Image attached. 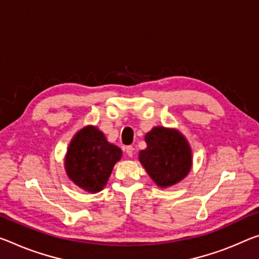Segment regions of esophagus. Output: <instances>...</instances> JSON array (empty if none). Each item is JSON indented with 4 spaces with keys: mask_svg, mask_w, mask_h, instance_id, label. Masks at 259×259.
<instances>
[{
    "mask_svg": "<svg viewBox=\"0 0 259 259\" xmlns=\"http://www.w3.org/2000/svg\"><path fill=\"white\" fill-rule=\"evenodd\" d=\"M125 152H126V155H128V157H133L134 147L133 146H126L125 147Z\"/></svg>",
    "mask_w": 259,
    "mask_h": 259,
    "instance_id": "34e87169",
    "label": "esophagus"
}]
</instances>
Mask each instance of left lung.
Instances as JSON below:
<instances>
[{"mask_svg":"<svg viewBox=\"0 0 259 259\" xmlns=\"http://www.w3.org/2000/svg\"><path fill=\"white\" fill-rule=\"evenodd\" d=\"M146 149L139 152V161L159 188L179 183L192 167V151L178 129L154 126L145 135Z\"/></svg>","mask_w":259,"mask_h":259,"instance_id":"8db88e82","label":"left lung"}]
</instances>
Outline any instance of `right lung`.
I'll return each mask as SVG.
<instances>
[{"label": "right lung", "mask_w": 259, "mask_h": 259, "mask_svg": "<svg viewBox=\"0 0 259 259\" xmlns=\"http://www.w3.org/2000/svg\"><path fill=\"white\" fill-rule=\"evenodd\" d=\"M122 158V150L112 144L102 131L85 125L72 137L64 157V169L70 181L96 194L106 187L112 170Z\"/></svg>", "instance_id": "right-lung-1"}]
</instances>
